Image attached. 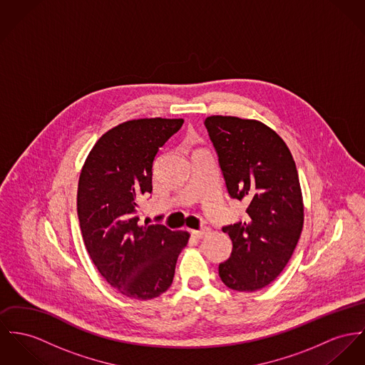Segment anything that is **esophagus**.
I'll return each instance as SVG.
<instances>
[{"instance_id": "esophagus-1", "label": "esophagus", "mask_w": 365, "mask_h": 365, "mask_svg": "<svg viewBox=\"0 0 365 365\" xmlns=\"http://www.w3.org/2000/svg\"><path fill=\"white\" fill-rule=\"evenodd\" d=\"M210 233V229L207 227V226H204V227H201L200 230H193L192 232V235L197 237V239H201V237H204V236H207Z\"/></svg>"}]
</instances>
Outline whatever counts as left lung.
Listing matches in <instances>:
<instances>
[{"mask_svg":"<svg viewBox=\"0 0 365 365\" xmlns=\"http://www.w3.org/2000/svg\"><path fill=\"white\" fill-rule=\"evenodd\" d=\"M218 154L230 198L247 204L245 221L222 227L232 240L220 278L237 292H255L275 281L289 262L304 222L294 160L267 125L236 116L204 120Z\"/></svg>","mask_w":365,"mask_h":365,"instance_id":"left-lung-1","label":"left lung"}]
</instances>
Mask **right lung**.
I'll return each mask as SVG.
<instances>
[{
	"mask_svg": "<svg viewBox=\"0 0 365 365\" xmlns=\"http://www.w3.org/2000/svg\"><path fill=\"white\" fill-rule=\"evenodd\" d=\"M183 119H135L103 135L84 163L78 217L84 245L103 278L138 300L168 290L187 232L164 225L140 226L141 196L153 192V164Z\"/></svg>",
	"mask_w": 365,
	"mask_h": 365,
	"instance_id": "1",
	"label": "right lung"
}]
</instances>
